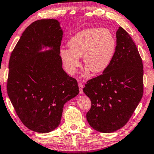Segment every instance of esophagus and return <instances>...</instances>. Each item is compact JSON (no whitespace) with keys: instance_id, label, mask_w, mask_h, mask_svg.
Instances as JSON below:
<instances>
[{"instance_id":"34e87169","label":"esophagus","mask_w":154,"mask_h":154,"mask_svg":"<svg viewBox=\"0 0 154 154\" xmlns=\"http://www.w3.org/2000/svg\"><path fill=\"white\" fill-rule=\"evenodd\" d=\"M78 85H79V90H80V94H83V85L82 83H79V84H78Z\"/></svg>"}]
</instances>
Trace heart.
<instances>
[{
	"label": "heart",
	"mask_w": 154,
	"mask_h": 154,
	"mask_svg": "<svg viewBox=\"0 0 154 154\" xmlns=\"http://www.w3.org/2000/svg\"><path fill=\"white\" fill-rule=\"evenodd\" d=\"M69 46L70 49L60 50L65 70L73 75L81 65L79 56H83L87 66L83 76L86 77L89 70L93 73H100L109 66L116 52V40L109 29L90 28L72 36Z\"/></svg>",
	"instance_id": "heart-1"
}]
</instances>
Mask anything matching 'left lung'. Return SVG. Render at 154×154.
<instances>
[{
	"label": "left lung",
	"instance_id": "obj_1",
	"mask_svg": "<svg viewBox=\"0 0 154 154\" xmlns=\"http://www.w3.org/2000/svg\"><path fill=\"white\" fill-rule=\"evenodd\" d=\"M117 45L109 66L88 80L83 92L92 106L88 123L100 132L110 133L126 124L143 94L142 59L131 36L123 28L116 32Z\"/></svg>",
	"mask_w": 154,
	"mask_h": 154
}]
</instances>
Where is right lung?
Instances as JSON below:
<instances>
[{"label": "right lung", "mask_w": 154, "mask_h": 154, "mask_svg": "<svg viewBox=\"0 0 154 154\" xmlns=\"http://www.w3.org/2000/svg\"><path fill=\"white\" fill-rule=\"evenodd\" d=\"M62 35L58 20L35 21L10 56L7 94L23 124L39 133L58 126L64 105L79 92L77 80L62 67ZM42 45L52 49L41 53Z\"/></svg>", "instance_id": "obj_1"}]
</instances>
